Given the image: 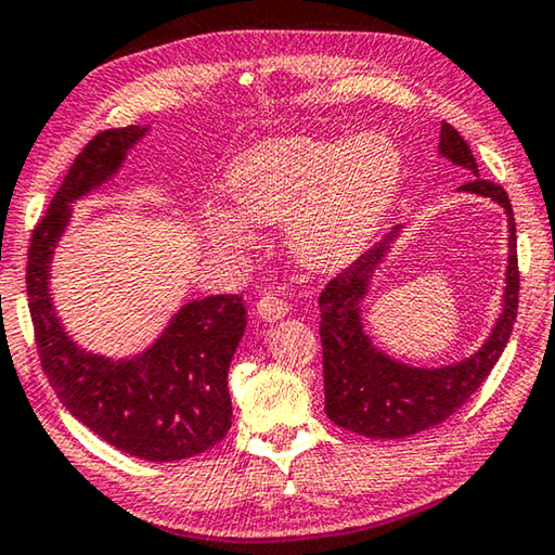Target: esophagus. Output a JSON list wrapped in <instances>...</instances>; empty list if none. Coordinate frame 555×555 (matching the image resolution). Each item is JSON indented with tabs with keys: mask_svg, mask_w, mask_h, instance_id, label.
<instances>
[{
	"mask_svg": "<svg viewBox=\"0 0 555 555\" xmlns=\"http://www.w3.org/2000/svg\"><path fill=\"white\" fill-rule=\"evenodd\" d=\"M257 313L261 315L263 321H279V319H284V315L288 313V304L281 296H276V294H267V296L259 298Z\"/></svg>",
	"mask_w": 555,
	"mask_h": 555,
	"instance_id": "esophagus-1",
	"label": "esophagus"
}]
</instances>
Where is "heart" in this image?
Here are the masks:
<instances>
[{
    "instance_id": "b5f03b06",
    "label": "heart",
    "mask_w": 555,
    "mask_h": 555,
    "mask_svg": "<svg viewBox=\"0 0 555 555\" xmlns=\"http://www.w3.org/2000/svg\"><path fill=\"white\" fill-rule=\"evenodd\" d=\"M400 178V151L385 133L353 140L288 135L261 140L236 157L227 190L251 222H286V244L298 263L336 271L371 244ZM238 216L219 209L209 217L215 242L227 249L251 242L249 224Z\"/></svg>"
}]
</instances>
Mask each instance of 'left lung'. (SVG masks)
I'll use <instances>...</instances> for the list:
<instances>
[{
  "instance_id": "left-lung-1",
  "label": "left lung",
  "mask_w": 555,
  "mask_h": 555,
  "mask_svg": "<svg viewBox=\"0 0 555 555\" xmlns=\"http://www.w3.org/2000/svg\"><path fill=\"white\" fill-rule=\"evenodd\" d=\"M439 155L474 175L456 190L494 199L506 212L508 263L501 313L487 340L472 356L439 367L408 365L377 348L363 323V301L371 292L375 271L390 254L402 227H395L383 242H377L371 251L340 271L319 298L325 415L338 427L363 437H410L450 417L487 380L514 331L518 309V259L512 202L504 188L479 178V167L467 140L456 133L450 122H442Z\"/></svg>"
}]
</instances>
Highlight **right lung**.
Listing matches in <instances>:
<instances>
[{
  "label": "right lung",
  "mask_w": 555,
  "mask_h": 555,
  "mask_svg": "<svg viewBox=\"0 0 555 555\" xmlns=\"http://www.w3.org/2000/svg\"><path fill=\"white\" fill-rule=\"evenodd\" d=\"M147 133L151 126L103 130L78 153L31 234L26 294L41 367L61 404L116 450L147 462H175L215 447L232 425L227 373L246 328L242 296L184 304L151 346L126 358L78 346L51 296V263L74 202L116 178Z\"/></svg>",
  "instance_id": "1"
}]
</instances>
